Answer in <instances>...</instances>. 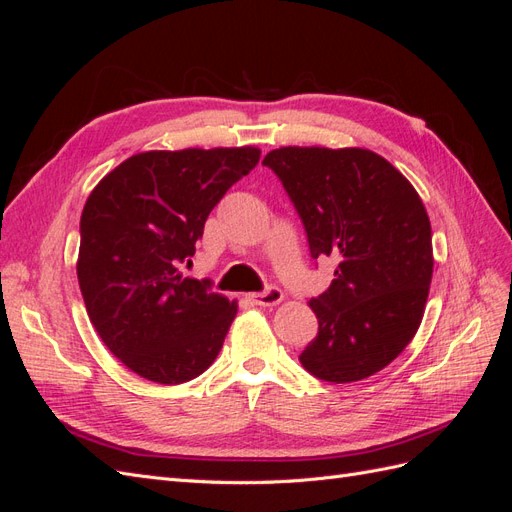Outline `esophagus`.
I'll return each mask as SVG.
<instances>
[{"label": "esophagus", "instance_id": "1", "mask_svg": "<svg viewBox=\"0 0 512 512\" xmlns=\"http://www.w3.org/2000/svg\"><path fill=\"white\" fill-rule=\"evenodd\" d=\"M247 299H250L252 303L256 305H262V307H273V305H280L284 301V292L280 288H267L265 292H252L247 294Z\"/></svg>", "mask_w": 512, "mask_h": 512}]
</instances>
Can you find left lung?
<instances>
[{
  "label": "left lung",
  "instance_id": "left-lung-1",
  "mask_svg": "<svg viewBox=\"0 0 512 512\" xmlns=\"http://www.w3.org/2000/svg\"><path fill=\"white\" fill-rule=\"evenodd\" d=\"M262 164L282 179L312 256L339 260L329 290L309 301L318 335L299 361L335 384L378 374L412 342L425 314L433 247L421 196L363 147H280Z\"/></svg>",
  "mask_w": 512,
  "mask_h": 512
}]
</instances>
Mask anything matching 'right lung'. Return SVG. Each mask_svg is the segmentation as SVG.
I'll use <instances>...</instances> for the list:
<instances>
[{
    "label": "right lung",
    "mask_w": 512,
    "mask_h": 512,
    "mask_svg": "<svg viewBox=\"0 0 512 512\" xmlns=\"http://www.w3.org/2000/svg\"><path fill=\"white\" fill-rule=\"evenodd\" d=\"M258 160L252 145L143 151L91 190L76 275L104 346L141 378L188 382L220 354L239 305L179 267L211 209Z\"/></svg>",
    "instance_id": "right-lung-1"
}]
</instances>
